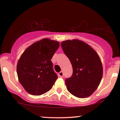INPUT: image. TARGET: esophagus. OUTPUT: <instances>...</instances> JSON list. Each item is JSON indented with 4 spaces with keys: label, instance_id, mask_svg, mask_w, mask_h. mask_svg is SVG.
Wrapping results in <instances>:
<instances>
[{
    "label": "esophagus",
    "instance_id": "esophagus-1",
    "mask_svg": "<svg viewBox=\"0 0 120 120\" xmlns=\"http://www.w3.org/2000/svg\"><path fill=\"white\" fill-rule=\"evenodd\" d=\"M59 75L60 77H63V76H64V74H63V71H60V72H59Z\"/></svg>",
    "mask_w": 120,
    "mask_h": 120
}]
</instances>
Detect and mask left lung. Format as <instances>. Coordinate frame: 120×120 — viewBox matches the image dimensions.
Segmentation results:
<instances>
[{"instance_id": "8db88e82", "label": "left lung", "mask_w": 120, "mask_h": 120, "mask_svg": "<svg viewBox=\"0 0 120 120\" xmlns=\"http://www.w3.org/2000/svg\"><path fill=\"white\" fill-rule=\"evenodd\" d=\"M61 45L73 71L71 77L65 79L67 90L79 98L90 96L103 77V65L98 54L88 44L78 39L63 41Z\"/></svg>"}]
</instances>
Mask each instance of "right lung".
Masks as SVG:
<instances>
[{
	"mask_svg": "<svg viewBox=\"0 0 120 120\" xmlns=\"http://www.w3.org/2000/svg\"><path fill=\"white\" fill-rule=\"evenodd\" d=\"M58 41L44 38L27 47L19 59L17 73L26 91L41 95L49 91L57 78L51 61L59 47Z\"/></svg>",
	"mask_w": 120,
	"mask_h": 120,
	"instance_id": "right-lung-1",
	"label": "right lung"
}]
</instances>
